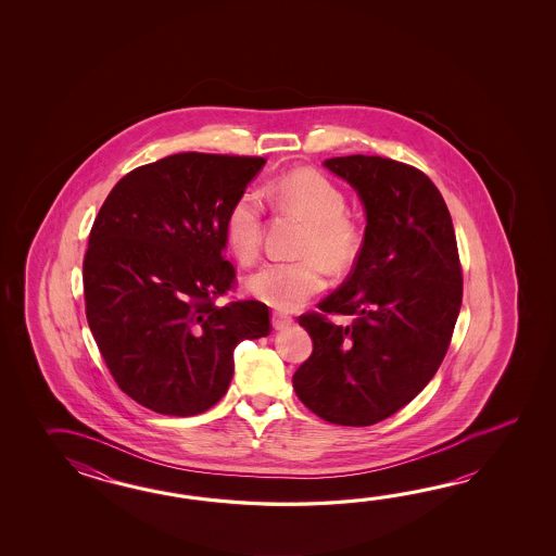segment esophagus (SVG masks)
Instances as JSON below:
<instances>
[{
	"label": "esophagus",
	"instance_id": "esophagus-1",
	"mask_svg": "<svg viewBox=\"0 0 556 556\" xmlns=\"http://www.w3.org/2000/svg\"><path fill=\"white\" fill-rule=\"evenodd\" d=\"M292 321H294L292 316H288V314H283V312H273L274 330H283V328H288Z\"/></svg>",
	"mask_w": 556,
	"mask_h": 556
}]
</instances>
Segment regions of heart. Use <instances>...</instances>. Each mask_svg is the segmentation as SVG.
Instances as JSON below:
<instances>
[{"label":"heart","instance_id":"obj_1","mask_svg":"<svg viewBox=\"0 0 556 556\" xmlns=\"http://www.w3.org/2000/svg\"><path fill=\"white\" fill-rule=\"evenodd\" d=\"M273 194L286 213L306 225L294 262H268L247 278V290L268 306L295 309L326 288V266L343 273L362 250V230L350 214L342 190L318 170L300 168L274 182ZM264 232V201L254 189L242 190L225 218L226 244L242 264L258 258Z\"/></svg>","mask_w":556,"mask_h":556}]
</instances>
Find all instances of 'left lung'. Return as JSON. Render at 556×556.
I'll list each match as a JSON object with an SVG mask.
<instances>
[{
	"label": "left lung",
	"mask_w": 556,
	"mask_h": 556,
	"mask_svg": "<svg viewBox=\"0 0 556 556\" xmlns=\"http://www.w3.org/2000/svg\"><path fill=\"white\" fill-rule=\"evenodd\" d=\"M324 166L366 206L362 250L345 282L298 321L314 350L295 369V395L336 426L366 427L414 400L447 354L463 300L447 204L419 168L350 154ZM352 315L350 327L328 315Z\"/></svg>",
	"instance_id": "obj_1"
}]
</instances>
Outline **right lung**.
<instances>
[{
    "label": "right lung",
    "instance_id": "obj_1",
    "mask_svg": "<svg viewBox=\"0 0 556 556\" xmlns=\"http://www.w3.org/2000/svg\"><path fill=\"white\" fill-rule=\"evenodd\" d=\"M264 163L170 154L121 178L94 218L85 314L118 388L147 409H211L230 386L238 343L273 331L258 300L216 304L237 286L223 254L226 213Z\"/></svg>",
    "mask_w": 556,
    "mask_h": 556
}]
</instances>
